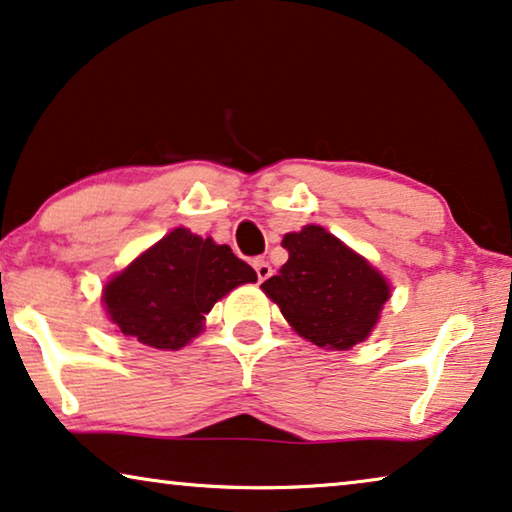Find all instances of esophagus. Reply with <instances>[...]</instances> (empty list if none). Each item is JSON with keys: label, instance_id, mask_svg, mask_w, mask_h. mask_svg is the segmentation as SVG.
Returning <instances> with one entry per match:
<instances>
[{"label": "esophagus", "instance_id": "34e87169", "mask_svg": "<svg viewBox=\"0 0 512 512\" xmlns=\"http://www.w3.org/2000/svg\"><path fill=\"white\" fill-rule=\"evenodd\" d=\"M253 266H255V273H257V280H259V282H264L266 278H271V276H273L271 264L266 262V259H255Z\"/></svg>", "mask_w": 512, "mask_h": 512}]
</instances>
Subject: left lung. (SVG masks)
Segmentation results:
<instances>
[{
    "mask_svg": "<svg viewBox=\"0 0 512 512\" xmlns=\"http://www.w3.org/2000/svg\"><path fill=\"white\" fill-rule=\"evenodd\" d=\"M289 259L278 276L262 282L289 326L326 349H352L368 338L391 285L368 259L319 225H305L282 239Z\"/></svg>",
    "mask_w": 512,
    "mask_h": 512,
    "instance_id": "8db88e82",
    "label": "left lung"
}]
</instances>
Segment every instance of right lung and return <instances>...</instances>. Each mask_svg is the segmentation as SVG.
Returning <instances> with one entry per match:
<instances>
[{
  "instance_id": "add662e5",
  "label": "right lung",
  "mask_w": 512,
  "mask_h": 512,
  "mask_svg": "<svg viewBox=\"0 0 512 512\" xmlns=\"http://www.w3.org/2000/svg\"><path fill=\"white\" fill-rule=\"evenodd\" d=\"M257 273L230 246L177 227L103 287L110 322L142 345L181 349L204 329V315Z\"/></svg>"
}]
</instances>
